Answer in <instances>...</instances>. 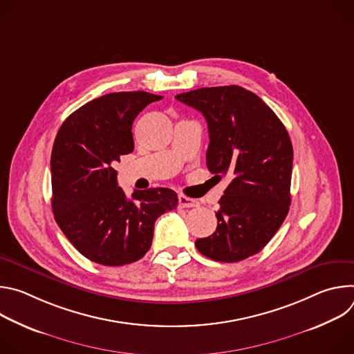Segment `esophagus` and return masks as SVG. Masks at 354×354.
Wrapping results in <instances>:
<instances>
[{"label":"esophagus","instance_id":"obj_1","mask_svg":"<svg viewBox=\"0 0 354 354\" xmlns=\"http://www.w3.org/2000/svg\"><path fill=\"white\" fill-rule=\"evenodd\" d=\"M178 203L180 209H189V207H197L198 206V201L194 198H190L185 194H179L178 197Z\"/></svg>","mask_w":354,"mask_h":354}]
</instances>
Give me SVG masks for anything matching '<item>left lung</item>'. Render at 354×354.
I'll return each instance as SVG.
<instances>
[{"label":"left lung","instance_id":"8db88e82","mask_svg":"<svg viewBox=\"0 0 354 354\" xmlns=\"http://www.w3.org/2000/svg\"><path fill=\"white\" fill-rule=\"evenodd\" d=\"M205 116L210 144L206 161L231 183L220 198L217 230L196 239L201 255L239 262L257 255L277 232L291 203L292 145L263 100L242 86L200 88L175 96Z\"/></svg>","mask_w":354,"mask_h":354}]
</instances>
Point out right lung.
<instances>
[{"label": "right lung", "instance_id": "obj_1", "mask_svg": "<svg viewBox=\"0 0 354 354\" xmlns=\"http://www.w3.org/2000/svg\"><path fill=\"white\" fill-rule=\"evenodd\" d=\"M160 99L144 91L104 95L71 113L56 136L50 160L55 218L95 263L123 266L141 259L156 220L178 205L176 193L165 187L134 190L127 198L113 169L134 149V119Z\"/></svg>", "mask_w": 354, "mask_h": 354}]
</instances>
